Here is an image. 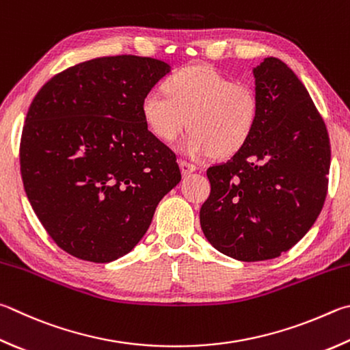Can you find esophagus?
<instances>
[{"mask_svg":"<svg viewBox=\"0 0 350 350\" xmlns=\"http://www.w3.org/2000/svg\"><path fill=\"white\" fill-rule=\"evenodd\" d=\"M179 167H180V171H182V176H188L194 173V171L197 170L193 163H188L185 161H179Z\"/></svg>","mask_w":350,"mask_h":350,"instance_id":"34e87169","label":"esophagus"}]
</instances>
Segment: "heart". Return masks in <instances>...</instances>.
Instances as JSON below:
<instances>
[{"instance_id":"1","label":"heart","mask_w":350,"mask_h":350,"mask_svg":"<svg viewBox=\"0 0 350 350\" xmlns=\"http://www.w3.org/2000/svg\"><path fill=\"white\" fill-rule=\"evenodd\" d=\"M142 99V118L153 135L171 142L189 125L182 151L191 157L236 153L257 122V96L250 85L205 64L179 68Z\"/></svg>"}]
</instances>
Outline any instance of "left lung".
<instances>
[{
  "instance_id": "8db88e82",
  "label": "left lung",
  "mask_w": 350,
  "mask_h": 350,
  "mask_svg": "<svg viewBox=\"0 0 350 350\" xmlns=\"http://www.w3.org/2000/svg\"><path fill=\"white\" fill-rule=\"evenodd\" d=\"M252 75L256 126L208 168L211 194L200 208L206 240L240 262L275 258L304 237L325 205L330 167L326 125L297 75L272 56Z\"/></svg>"
}]
</instances>
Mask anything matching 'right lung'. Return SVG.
Returning <instances> with one entry per match:
<instances>
[{
  "instance_id": "right-lung-1",
  "label": "right lung",
  "mask_w": 350,
  "mask_h": 350,
  "mask_svg": "<svg viewBox=\"0 0 350 350\" xmlns=\"http://www.w3.org/2000/svg\"><path fill=\"white\" fill-rule=\"evenodd\" d=\"M170 72L142 56L90 59L53 76L31 103L20 147L24 189L70 256L109 263L129 254L180 182L176 154L142 118L144 96Z\"/></svg>"
}]
</instances>
